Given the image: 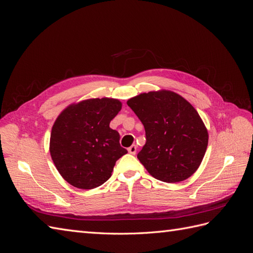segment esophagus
Listing matches in <instances>:
<instances>
[{"mask_svg": "<svg viewBox=\"0 0 253 253\" xmlns=\"http://www.w3.org/2000/svg\"><path fill=\"white\" fill-rule=\"evenodd\" d=\"M136 151H137V147H136L135 144L131 145V147H129V148L127 149V152L129 153V154H132V155H135V154H136Z\"/></svg>", "mask_w": 253, "mask_h": 253, "instance_id": "obj_1", "label": "esophagus"}]
</instances>
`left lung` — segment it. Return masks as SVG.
<instances>
[{
    "mask_svg": "<svg viewBox=\"0 0 253 253\" xmlns=\"http://www.w3.org/2000/svg\"><path fill=\"white\" fill-rule=\"evenodd\" d=\"M145 129L137 158L158 180L178 182L201 166L209 135L197 111L171 90L143 93L127 100Z\"/></svg>",
    "mask_w": 253,
    "mask_h": 253,
    "instance_id": "left-lung-1",
    "label": "left lung"
}]
</instances>
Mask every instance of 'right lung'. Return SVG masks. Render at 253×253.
Masks as SVG:
<instances>
[{"label": "right lung", "mask_w": 253, "mask_h": 253, "mask_svg": "<svg viewBox=\"0 0 253 253\" xmlns=\"http://www.w3.org/2000/svg\"><path fill=\"white\" fill-rule=\"evenodd\" d=\"M113 98L87 99L68 105L51 128L49 152L61 176L72 186L88 190L108 180L127 151L110 122L121 110Z\"/></svg>", "instance_id": "right-lung-1"}]
</instances>
